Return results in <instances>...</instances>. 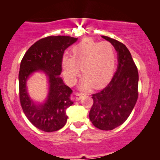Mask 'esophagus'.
I'll list each match as a JSON object with an SVG mask.
<instances>
[{
    "label": "esophagus",
    "mask_w": 160,
    "mask_h": 160,
    "mask_svg": "<svg viewBox=\"0 0 160 160\" xmlns=\"http://www.w3.org/2000/svg\"><path fill=\"white\" fill-rule=\"evenodd\" d=\"M86 95V94L81 93V92H76L75 93V99L76 100H80L84 96Z\"/></svg>",
    "instance_id": "esophagus-1"
}]
</instances>
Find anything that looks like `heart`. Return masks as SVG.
<instances>
[{"mask_svg":"<svg viewBox=\"0 0 160 160\" xmlns=\"http://www.w3.org/2000/svg\"><path fill=\"white\" fill-rule=\"evenodd\" d=\"M117 64V54L112 44L90 39L81 41L72 49V57L62 58L63 75L69 84L73 85L79 76L81 70L84 77L81 83L83 89L93 85L96 88L110 82Z\"/></svg>","mask_w":160,"mask_h":160,"instance_id":"heart-1","label":"heart"}]
</instances>
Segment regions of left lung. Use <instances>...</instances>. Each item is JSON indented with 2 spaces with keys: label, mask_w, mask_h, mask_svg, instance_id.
<instances>
[{
  "label": "left lung",
  "mask_w": 160,
  "mask_h": 160,
  "mask_svg": "<svg viewBox=\"0 0 160 160\" xmlns=\"http://www.w3.org/2000/svg\"><path fill=\"white\" fill-rule=\"evenodd\" d=\"M118 52V68L109 84L99 92L92 94L93 104L89 119L102 130H111L124 123L130 115L138 98V72L126 46L108 36Z\"/></svg>",
  "instance_id": "8db88e82"
}]
</instances>
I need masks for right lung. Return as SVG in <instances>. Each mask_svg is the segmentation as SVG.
I'll use <instances>...</instances> for the list:
<instances>
[{"label":"right lung","mask_w":160,"mask_h":160,"mask_svg":"<svg viewBox=\"0 0 160 160\" xmlns=\"http://www.w3.org/2000/svg\"><path fill=\"white\" fill-rule=\"evenodd\" d=\"M78 38L71 36H47L36 41L25 52L19 73V100L26 117L39 130L51 132L64 127L67 108L73 103L70 99L72 89L59 77L62 73L65 50ZM41 69L49 77L50 92L43 104L37 106L26 90V82L33 72Z\"/></svg>","instance_id":"add662e5"}]
</instances>
